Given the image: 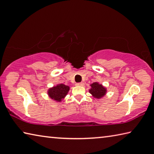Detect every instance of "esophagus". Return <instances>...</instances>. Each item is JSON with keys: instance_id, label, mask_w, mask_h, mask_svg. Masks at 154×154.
Segmentation results:
<instances>
[{"instance_id": "1", "label": "esophagus", "mask_w": 154, "mask_h": 154, "mask_svg": "<svg viewBox=\"0 0 154 154\" xmlns=\"http://www.w3.org/2000/svg\"><path fill=\"white\" fill-rule=\"evenodd\" d=\"M76 85H77V86H83V85H84V83H83V82L77 83Z\"/></svg>"}]
</instances>
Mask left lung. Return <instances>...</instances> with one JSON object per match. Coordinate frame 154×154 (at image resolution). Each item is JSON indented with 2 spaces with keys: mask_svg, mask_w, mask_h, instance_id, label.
Masks as SVG:
<instances>
[{
  "mask_svg": "<svg viewBox=\"0 0 154 154\" xmlns=\"http://www.w3.org/2000/svg\"><path fill=\"white\" fill-rule=\"evenodd\" d=\"M91 89L89 90L90 94H92L93 96L95 98H102L103 96H105L106 94V89L104 88L102 85L99 84L97 82L93 83L91 85Z\"/></svg>",
  "mask_w": 154,
  "mask_h": 154,
  "instance_id": "obj_1",
  "label": "left lung"
}]
</instances>
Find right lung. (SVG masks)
<instances>
[{"instance_id":"obj_1","label":"right lung","mask_w":154,"mask_h":154,"mask_svg":"<svg viewBox=\"0 0 154 154\" xmlns=\"http://www.w3.org/2000/svg\"><path fill=\"white\" fill-rule=\"evenodd\" d=\"M69 90V87L68 85H65L61 83L55 87L50 88L48 90V94L51 98L60 102L67 94Z\"/></svg>"}]
</instances>
